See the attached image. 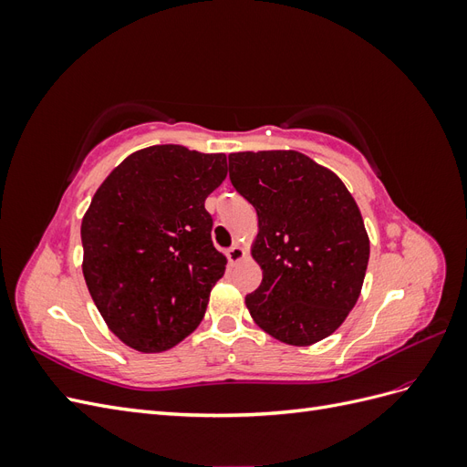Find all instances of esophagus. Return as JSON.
<instances>
[{"label":"esophagus","mask_w":467,"mask_h":467,"mask_svg":"<svg viewBox=\"0 0 467 467\" xmlns=\"http://www.w3.org/2000/svg\"><path fill=\"white\" fill-rule=\"evenodd\" d=\"M225 257H228V263H230V265H235V263H239V261H242V259L245 257V251H244V247L232 245L228 251H225Z\"/></svg>","instance_id":"34e87169"}]
</instances>
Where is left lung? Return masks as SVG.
<instances>
[{"label": "left lung", "instance_id": "8db88e82", "mask_svg": "<svg viewBox=\"0 0 467 467\" xmlns=\"http://www.w3.org/2000/svg\"><path fill=\"white\" fill-rule=\"evenodd\" d=\"M230 181L259 218L253 257L263 282L245 298L251 317L286 345L329 337L355 307L370 257L355 199L294 150L232 153Z\"/></svg>", "mask_w": 467, "mask_h": 467}]
</instances>
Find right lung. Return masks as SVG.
Returning <instances> with one entry per match:
<instances>
[{"label": "right lung", "mask_w": 467, "mask_h": 467, "mask_svg": "<svg viewBox=\"0 0 467 467\" xmlns=\"http://www.w3.org/2000/svg\"><path fill=\"white\" fill-rule=\"evenodd\" d=\"M225 175L223 153L165 144L129 155L97 189L81 222L83 276L122 343L161 352L199 327L225 271L204 208Z\"/></svg>", "instance_id": "right-lung-1"}]
</instances>
